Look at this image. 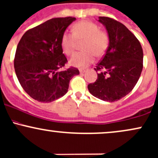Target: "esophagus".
Returning a JSON list of instances; mask_svg holds the SVG:
<instances>
[{
	"mask_svg": "<svg viewBox=\"0 0 158 158\" xmlns=\"http://www.w3.org/2000/svg\"><path fill=\"white\" fill-rule=\"evenodd\" d=\"M87 70H88L87 69H79V72H80V73H85Z\"/></svg>",
	"mask_w": 158,
	"mask_h": 158,
	"instance_id": "obj_1",
	"label": "esophagus"
}]
</instances>
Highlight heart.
Masks as SVG:
<instances>
[{
    "mask_svg": "<svg viewBox=\"0 0 158 158\" xmlns=\"http://www.w3.org/2000/svg\"><path fill=\"white\" fill-rule=\"evenodd\" d=\"M73 33L65 31L61 38V46L67 55L74 53L78 41H84L82 49L85 52L76 53L70 62L76 67H87L94 60L95 55L101 56L108 48L110 38L106 31L100 30L96 23L90 21H82L75 24Z\"/></svg>",
    "mask_w": 158,
    "mask_h": 158,
    "instance_id": "1",
    "label": "heart"
}]
</instances>
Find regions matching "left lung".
<instances>
[{
	"instance_id": "obj_1",
	"label": "left lung",
	"mask_w": 158,
	"mask_h": 158,
	"mask_svg": "<svg viewBox=\"0 0 158 158\" xmlns=\"http://www.w3.org/2000/svg\"><path fill=\"white\" fill-rule=\"evenodd\" d=\"M98 22L105 26L110 43L104 57L94 68L100 71L98 79L88 88L95 98L117 101L131 92L139 79L143 67V48L122 23L104 16L99 17Z\"/></svg>"
}]
</instances>
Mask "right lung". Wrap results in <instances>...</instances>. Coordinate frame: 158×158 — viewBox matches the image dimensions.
I'll use <instances>...</instances> for the list:
<instances>
[{
  "mask_svg": "<svg viewBox=\"0 0 158 158\" xmlns=\"http://www.w3.org/2000/svg\"><path fill=\"white\" fill-rule=\"evenodd\" d=\"M74 17L54 18L27 31L17 46L14 68L18 80L31 98L49 103L68 91L75 67L60 69L67 62L63 54L61 38Z\"/></svg>",
  "mask_w": 158,
  "mask_h": 158,
  "instance_id": "right-lung-1",
  "label": "right lung"
}]
</instances>
